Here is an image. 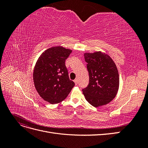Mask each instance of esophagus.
Listing matches in <instances>:
<instances>
[{
  "instance_id": "obj_1",
  "label": "esophagus",
  "mask_w": 148,
  "mask_h": 148,
  "mask_svg": "<svg viewBox=\"0 0 148 148\" xmlns=\"http://www.w3.org/2000/svg\"><path fill=\"white\" fill-rule=\"evenodd\" d=\"M74 82H75V84H78V79H75L74 80Z\"/></svg>"
}]
</instances>
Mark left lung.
<instances>
[{"label":"left lung","mask_w":148,"mask_h":148,"mask_svg":"<svg viewBox=\"0 0 148 148\" xmlns=\"http://www.w3.org/2000/svg\"><path fill=\"white\" fill-rule=\"evenodd\" d=\"M89 81L83 89L86 101L97 107L108 104L117 95L119 87V75L111 57L100 51L85 53Z\"/></svg>","instance_id":"obj_1"}]
</instances>
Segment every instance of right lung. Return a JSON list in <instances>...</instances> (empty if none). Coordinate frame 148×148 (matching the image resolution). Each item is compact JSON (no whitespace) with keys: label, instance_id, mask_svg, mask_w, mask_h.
I'll return each mask as SVG.
<instances>
[{"label":"right lung","instance_id":"add662e5","mask_svg":"<svg viewBox=\"0 0 148 148\" xmlns=\"http://www.w3.org/2000/svg\"><path fill=\"white\" fill-rule=\"evenodd\" d=\"M71 52L61 46L47 49L35 65V88L44 101L52 104L64 101L75 86V83L69 78L65 63Z\"/></svg>","mask_w":148,"mask_h":148}]
</instances>
